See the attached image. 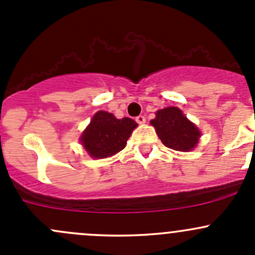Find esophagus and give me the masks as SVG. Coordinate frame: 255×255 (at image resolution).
<instances>
[{
  "mask_svg": "<svg viewBox=\"0 0 255 255\" xmlns=\"http://www.w3.org/2000/svg\"><path fill=\"white\" fill-rule=\"evenodd\" d=\"M135 121H137L138 125H144L145 123V117L144 116H138V117H135Z\"/></svg>",
  "mask_w": 255,
  "mask_h": 255,
  "instance_id": "esophagus-1",
  "label": "esophagus"
}]
</instances>
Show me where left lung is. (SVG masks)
<instances>
[{
	"mask_svg": "<svg viewBox=\"0 0 255 255\" xmlns=\"http://www.w3.org/2000/svg\"><path fill=\"white\" fill-rule=\"evenodd\" d=\"M150 125L155 128L156 134L164 145L174 150H192L201 137L196 125L187 120L177 107H166L156 111Z\"/></svg>",
	"mask_w": 255,
	"mask_h": 255,
	"instance_id": "8db88e82",
	"label": "left lung"
}]
</instances>
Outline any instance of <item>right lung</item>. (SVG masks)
<instances>
[{"instance_id": "right-lung-1", "label": "right lung", "mask_w": 255, "mask_h": 255, "mask_svg": "<svg viewBox=\"0 0 255 255\" xmlns=\"http://www.w3.org/2000/svg\"><path fill=\"white\" fill-rule=\"evenodd\" d=\"M137 122L125 117L116 118L112 113L99 111L82 132L80 142L85 150L94 159H104L122 150Z\"/></svg>"}]
</instances>
